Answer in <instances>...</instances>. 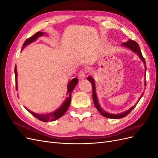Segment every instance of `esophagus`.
Wrapping results in <instances>:
<instances>
[{
	"label": "esophagus",
	"instance_id": "esophagus-1",
	"mask_svg": "<svg viewBox=\"0 0 158 158\" xmlns=\"http://www.w3.org/2000/svg\"><path fill=\"white\" fill-rule=\"evenodd\" d=\"M85 73L84 71H83V70H82V71H80V73H78V78H80V79H84V78H85Z\"/></svg>",
	"mask_w": 158,
	"mask_h": 158
}]
</instances>
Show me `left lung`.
<instances>
[{
	"mask_svg": "<svg viewBox=\"0 0 158 158\" xmlns=\"http://www.w3.org/2000/svg\"><path fill=\"white\" fill-rule=\"evenodd\" d=\"M121 46L123 47H125V48H127L128 49L132 51L133 52H135V54H136L138 55V56L139 57L140 59L143 62V63L144 64V67H145V74H146V62L145 60L144 59V57L142 56L141 51L140 49V47L137 43L135 41H132L131 40H129L128 41L123 43V44H121ZM87 79L89 81L90 83L92 84V92H93V100H94V106L98 109V111L101 113L102 115H103L105 117L107 118H113V119H118V118H121L123 117H126L128 114L130 113V112L132 111V110L136 107V106L137 105V103H138V102L140 101V99H141V98L142 97L143 94L144 93H142V94L141 95V96L140 97L138 101L137 102V103L135 105V106H132V107H131L130 109H128L127 111H124L121 113H118V114H113V113H110L109 112H106L105 111L104 109H103L100 105L99 103V101H98V95L96 94V89H95V80L94 79V78H92V76H88L87 78ZM144 85H146V78L144 80Z\"/></svg>",
	"mask_w": 158,
	"mask_h": 158,
	"instance_id": "left-lung-1",
	"label": "left lung"
}]
</instances>
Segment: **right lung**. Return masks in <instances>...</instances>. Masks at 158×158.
<instances>
[{
	"label": "right lung",
	"mask_w": 158,
	"mask_h": 158,
	"mask_svg": "<svg viewBox=\"0 0 158 158\" xmlns=\"http://www.w3.org/2000/svg\"><path fill=\"white\" fill-rule=\"evenodd\" d=\"M44 35H45L46 36H47V35L45 33L41 32V31H39L37 32L35 34L33 35L32 37H31L29 39H27L26 40V41L24 42V44H23V47L22 50L23 49V48L28 45L29 44H31V43L34 42L35 41H36L37 40V38H39L40 37H41ZM14 73H15V79H16V89H18V82H17V69H16V66H15V69H14ZM78 80L77 78H74L73 79H72L70 82L67 85V97L65 99L64 102H63V103L61 105V106L56 109L55 111L50 112L49 113H35L34 112H33L31 111H30V109H27L26 107H25L28 111H29L32 115L34 116L35 117H36L37 119L39 120L43 121V122H51V121H54L59 119V118H60L62 116H63L64 113L67 111V109L70 106V102H71V94L72 92H73V89H74L76 85L78 84Z\"/></svg>",
	"instance_id": "1"
}]
</instances>
